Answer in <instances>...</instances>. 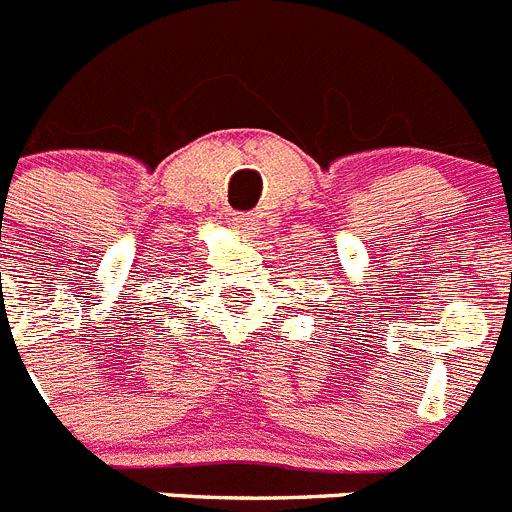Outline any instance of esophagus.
Returning <instances> with one entry per match:
<instances>
[{"label": "esophagus", "mask_w": 512, "mask_h": 512, "mask_svg": "<svg viewBox=\"0 0 512 512\" xmlns=\"http://www.w3.org/2000/svg\"><path fill=\"white\" fill-rule=\"evenodd\" d=\"M230 223H233L235 230H241V233H253V230H256V220H253L248 212H233V220H230Z\"/></svg>", "instance_id": "34e87169"}]
</instances>
